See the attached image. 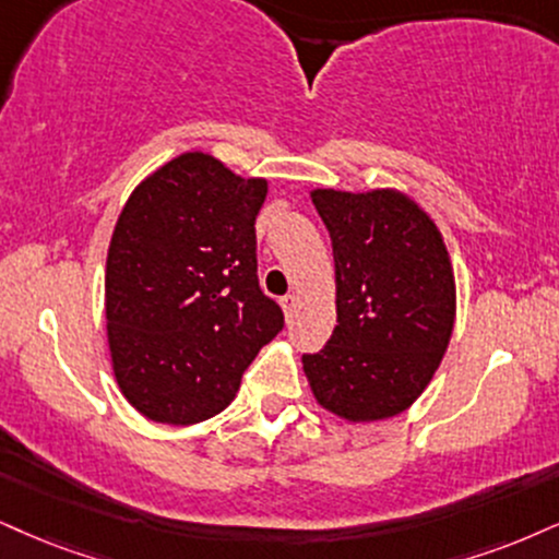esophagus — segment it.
<instances>
[{
    "mask_svg": "<svg viewBox=\"0 0 559 559\" xmlns=\"http://www.w3.org/2000/svg\"><path fill=\"white\" fill-rule=\"evenodd\" d=\"M280 306H282V313L290 319V316L295 313V308H298V298H295V295H285V298L280 300Z\"/></svg>",
    "mask_w": 559,
    "mask_h": 559,
    "instance_id": "esophagus-1",
    "label": "esophagus"
}]
</instances>
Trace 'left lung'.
<instances>
[{
    "mask_svg": "<svg viewBox=\"0 0 559 559\" xmlns=\"http://www.w3.org/2000/svg\"><path fill=\"white\" fill-rule=\"evenodd\" d=\"M334 251L336 326L302 355L313 399L353 425L409 409L443 360L456 277L436 219L399 189H313Z\"/></svg>",
    "mask_w": 559,
    "mask_h": 559,
    "instance_id": "left-lung-1",
    "label": "left lung"
}]
</instances>
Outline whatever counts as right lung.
<instances>
[{
	"instance_id": "add662e5",
	"label": "right lung",
	"mask_w": 559,
	"mask_h": 559,
	"mask_svg": "<svg viewBox=\"0 0 559 559\" xmlns=\"http://www.w3.org/2000/svg\"><path fill=\"white\" fill-rule=\"evenodd\" d=\"M266 191V178L194 150L123 204L106 261V334L119 391L142 417L186 427L219 415L282 329L257 280Z\"/></svg>"
}]
</instances>
